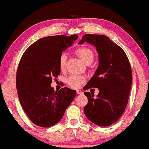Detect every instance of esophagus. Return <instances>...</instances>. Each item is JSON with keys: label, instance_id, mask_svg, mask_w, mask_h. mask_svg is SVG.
<instances>
[{"label": "esophagus", "instance_id": "1", "mask_svg": "<svg viewBox=\"0 0 149 149\" xmlns=\"http://www.w3.org/2000/svg\"><path fill=\"white\" fill-rule=\"evenodd\" d=\"M76 92H77V94H79V95H81V94H83V92L81 91V90H77Z\"/></svg>", "mask_w": 149, "mask_h": 149}]
</instances>
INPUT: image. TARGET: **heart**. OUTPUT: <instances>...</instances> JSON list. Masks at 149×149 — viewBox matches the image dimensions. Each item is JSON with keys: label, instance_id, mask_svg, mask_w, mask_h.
Wrapping results in <instances>:
<instances>
[{"label": "heart", "instance_id": "b5f03b06", "mask_svg": "<svg viewBox=\"0 0 149 149\" xmlns=\"http://www.w3.org/2000/svg\"><path fill=\"white\" fill-rule=\"evenodd\" d=\"M75 54L77 56L82 60L83 62L87 64L92 61L94 59V54L91 49L87 47H81L77 48L75 50ZM66 61V55L65 54H63L60 55L59 59V66L61 70H63L65 68ZM84 78L83 76L79 75H72L69 77L66 80V83L72 88H76L79 86L81 83L84 82Z\"/></svg>", "mask_w": 149, "mask_h": 149}]
</instances>
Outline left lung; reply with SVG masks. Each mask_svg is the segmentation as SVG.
Returning a JSON list of instances; mask_svg holds the SVG:
<instances>
[{
    "label": "left lung",
    "mask_w": 149,
    "mask_h": 149,
    "mask_svg": "<svg viewBox=\"0 0 149 149\" xmlns=\"http://www.w3.org/2000/svg\"><path fill=\"white\" fill-rule=\"evenodd\" d=\"M84 42L94 45L99 56L98 68L84 90L97 88L100 92L97 97L84 92L88 100L84 113L93 123L110 126L123 114L129 101L132 85L129 60L123 49L105 36L85 34L79 44Z\"/></svg>",
    "instance_id": "obj_1"
}]
</instances>
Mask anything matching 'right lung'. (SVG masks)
<instances>
[{
  "mask_svg": "<svg viewBox=\"0 0 149 149\" xmlns=\"http://www.w3.org/2000/svg\"><path fill=\"white\" fill-rule=\"evenodd\" d=\"M78 36H54L41 38L28 47L17 68L16 86L23 110L33 123L49 127L57 123L76 95L65 87L55 91L52 78L60 74L59 59Z\"/></svg>",
  "mask_w": 149,
  "mask_h": 149,
  "instance_id": "1",
  "label": "right lung"
}]
</instances>
